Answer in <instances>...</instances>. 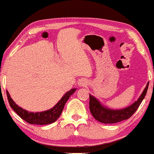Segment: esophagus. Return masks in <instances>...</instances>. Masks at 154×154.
<instances>
[{"mask_svg": "<svg viewBox=\"0 0 154 154\" xmlns=\"http://www.w3.org/2000/svg\"><path fill=\"white\" fill-rule=\"evenodd\" d=\"M87 84V83L86 82V81H80V82H79V85L81 86H84Z\"/></svg>", "mask_w": 154, "mask_h": 154, "instance_id": "obj_1", "label": "esophagus"}]
</instances>
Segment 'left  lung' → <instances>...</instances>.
<instances>
[{
  "instance_id": "1",
  "label": "left lung",
  "mask_w": 154,
  "mask_h": 154,
  "mask_svg": "<svg viewBox=\"0 0 154 154\" xmlns=\"http://www.w3.org/2000/svg\"><path fill=\"white\" fill-rule=\"evenodd\" d=\"M149 82L147 83L146 88L143 91L142 94L139 97L137 100L128 107L122 109H110L103 104L100 100L89 94V110L91 115L96 120L103 124H114L120 122L130 118L137 110L138 107L141 104L145 96L146 95Z\"/></svg>"
}]
</instances>
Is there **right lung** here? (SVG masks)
Masks as SVG:
<instances>
[{
  "label": "right lung",
  "mask_w": 154,
  "mask_h": 154,
  "mask_svg": "<svg viewBox=\"0 0 154 154\" xmlns=\"http://www.w3.org/2000/svg\"><path fill=\"white\" fill-rule=\"evenodd\" d=\"M75 90H76V88H73V89H70V91H67L63 97L60 99V101L51 109L45 110V111L35 112V113L29 112L25 109H23L15 103V102L12 100L8 91H6V94H7V97L10 106L16 112L17 114L20 118L30 124L45 125V124L54 123V122L57 120V119L60 116L62 112H63L65 103H67L69 97L75 92Z\"/></svg>",
  "instance_id": "add662e5"
}]
</instances>
